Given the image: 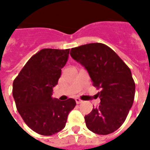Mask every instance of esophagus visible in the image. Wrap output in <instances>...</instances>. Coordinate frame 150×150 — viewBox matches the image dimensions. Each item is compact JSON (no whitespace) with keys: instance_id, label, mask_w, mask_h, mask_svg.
<instances>
[{"instance_id":"obj_1","label":"esophagus","mask_w":150,"mask_h":150,"mask_svg":"<svg viewBox=\"0 0 150 150\" xmlns=\"http://www.w3.org/2000/svg\"><path fill=\"white\" fill-rule=\"evenodd\" d=\"M75 102H76L77 104H80V103H83V101L81 100V99H79V98H75Z\"/></svg>"}]
</instances>
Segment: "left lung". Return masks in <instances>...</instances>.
Listing matches in <instances>:
<instances>
[{
  "mask_svg": "<svg viewBox=\"0 0 150 150\" xmlns=\"http://www.w3.org/2000/svg\"><path fill=\"white\" fill-rule=\"evenodd\" d=\"M70 55L86 69L93 86L100 89V105L85 116L91 131L106 135L119 128L134 103L135 83L131 71L122 59L101 43L84 44L71 49Z\"/></svg>",
  "mask_w": 150,
  "mask_h": 150,
  "instance_id": "left-lung-1",
  "label": "left lung"
}]
</instances>
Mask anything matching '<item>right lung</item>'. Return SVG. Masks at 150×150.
<instances>
[{
  "label": "right lung",
  "instance_id": "1",
  "mask_svg": "<svg viewBox=\"0 0 150 150\" xmlns=\"http://www.w3.org/2000/svg\"><path fill=\"white\" fill-rule=\"evenodd\" d=\"M69 52L40 50L29 59L13 81V95L19 114L30 129L41 135L50 136L62 130L76 105L73 98L60 101L52 97Z\"/></svg>",
  "mask_w": 150,
  "mask_h": 150
}]
</instances>
